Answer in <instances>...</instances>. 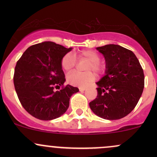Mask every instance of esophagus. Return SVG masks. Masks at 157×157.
Returning a JSON list of instances; mask_svg holds the SVG:
<instances>
[{
  "instance_id": "obj_1",
  "label": "esophagus",
  "mask_w": 157,
  "mask_h": 157,
  "mask_svg": "<svg viewBox=\"0 0 157 157\" xmlns=\"http://www.w3.org/2000/svg\"><path fill=\"white\" fill-rule=\"evenodd\" d=\"M79 90H80V91H85V90H86V88L82 87V86H81V87H79Z\"/></svg>"
}]
</instances>
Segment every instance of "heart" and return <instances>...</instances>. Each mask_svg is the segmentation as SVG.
Masks as SVG:
<instances>
[{
    "label": "heart",
    "instance_id": "1",
    "mask_svg": "<svg viewBox=\"0 0 157 157\" xmlns=\"http://www.w3.org/2000/svg\"><path fill=\"white\" fill-rule=\"evenodd\" d=\"M79 60H86L89 63L86 65L85 71L86 73L72 72L66 77L68 83L77 86H86L90 82L94 80L95 75L91 71L100 73L102 70V66L100 64V56L96 52L92 50H86L77 54ZM76 66V59L71 53L66 54L61 59V66L66 71H71Z\"/></svg>",
    "mask_w": 157,
    "mask_h": 157
}]
</instances>
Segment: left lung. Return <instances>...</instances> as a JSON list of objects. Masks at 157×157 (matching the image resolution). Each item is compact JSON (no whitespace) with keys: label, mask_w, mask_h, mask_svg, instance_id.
Wrapping results in <instances>:
<instances>
[{"label":"left lung","mask_w":157,"mask_h":157,"mask_svg":"<svg viewBox=\"0 0 157 157\" xmlns=\"http://www.w3.org/2000/svg\"><path fill=\"white\" fill-rule=\"evenodd\" d=\"M97 49L105 59V75L97 82V96L89 106L95 114L109 120L125 117L134 110L145 86L143 69L131 50L109 44Z\"/></svg>","instance_id":"1"}]
</instances>
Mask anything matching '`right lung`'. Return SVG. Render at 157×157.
I'll return each instance as SVG.
<instances>
[{
	"label": "right lung",
	"instance_id": "add662e5",
	"mask_svg": "<svg viewBox=\"0 0 157 157\" xmlns=\"http://www.w3.org/2000/svg\"><path fill=\"white\" fill-rule=\"evenodd\" d=\"M72 49L51 41L29 47L17 60L14 86L21 105L29 113L41 120H52L66 112L70 97L78 88L67 85L61 59ZM54 91L55 87L59 89Z\"/></svg>",
	"mask_w": 157,
	"mask_h": 157
}]
</instances>
